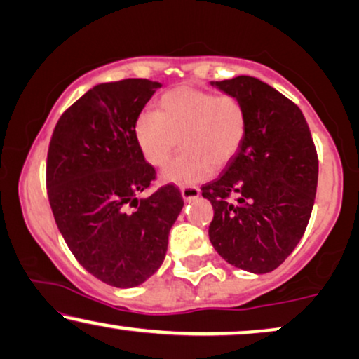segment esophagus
I'll list each match as a JSON object with an SVG mask.
<instances>
[{
  "mask_svg": "<svg viewBox=\"0 0 359 359\" xmlns=\"http://www.w3.org/2000/svg\"><path fill=\"white\" fill-rule=\"evenodd\" d=\"M180 194H182L185 202H190V200L200 197V189L195 187V185H185V187H180Z\"/></svg>",
  "mask_w": 359,
  "mask_h": 359,
  "instance_id": "obj_1",
  "label": "esophagus"
}]
</instances>
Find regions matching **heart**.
<instances>
[{
	"label": "heart",
	"instance_id": "1",
	"mask_svg": "<svg viewBox=\"0 0 359 359\" xmlns=\"http://www.w3.org/2000/svg\"><path fill=\"white\" fill-rule=\"evenodd\" d=\"M248 135V111L235 95H217L192 85L167 90L156 113L146 111L135 123V137L142 157L162 167L182 144L184 151L165 167V182H202L231 164Z\"/></svg>",
	"mask_w": 359,
	"mask_h": 359
}]
</instances>
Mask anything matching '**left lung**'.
Here are the masks:
<instances>
[{
    "label": "left lung",
    "instance_id": "8db88e82",
    "mask_svg": "<svg viewBox=\"0 0 359 359\" xmlns=\"http://www.w3.org/2000/svg\"><path fill=\"white\" fill-rule=\"evenodd\" d=\"M248 111L240 154L202 187L213 207L210 241L240 269L264 274L285 261L304 236L318 182V156L302 111L255 76L212 82Z\"/></svg>",
    "mask_w": 359,
    "mask_h": 359
}]
</instances>
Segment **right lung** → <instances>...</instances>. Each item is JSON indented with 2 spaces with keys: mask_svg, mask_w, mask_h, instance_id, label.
I'll use <instances>...</instances> for the list:
<instances>
[{
  "mask_svg": "<svg viewBox=\"0 0 359 359\" xmlns=\"http://www.w3.org/2000/svg\"><path fill=\"white\" fill-rule=\"evenodd\" d=\"M162 85L147 79L100 83L65 109L49 142L46 184L57 228L90 274L135 287L159 269L184 207L174 185L146 198L156 169L137 147L135 123Z\"/></svg>",
  "mask_w": 359,
  "mask_h": 359,
  "instance_id": "obj_1",
  "label": "right lung"
}]
</instances>
